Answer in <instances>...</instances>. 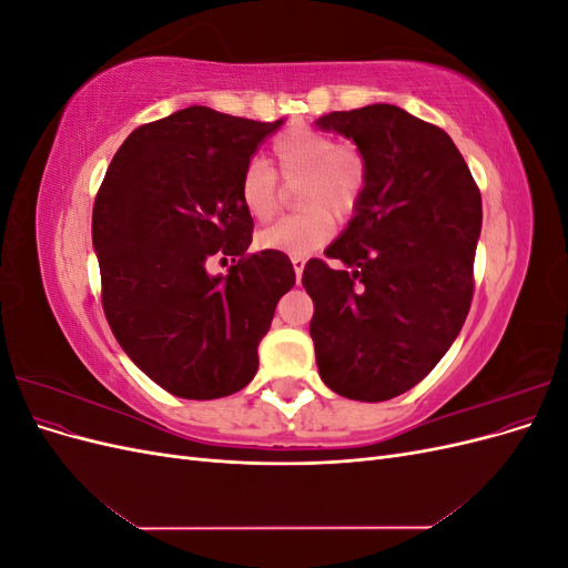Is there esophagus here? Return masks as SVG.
<instances>
[{
    "label": "esophagus",
    "mask_w": 568,
    "mask_h": 568,
    "mask_svg": "<svg viewBox=\"0 0 568 568\" xmlns=\"http://www.w3.org/2000/svg\"><path fill=\"white\" fill-rule=\"evenodd\" d=\"M291 263H294L296 280L301 282V277H303V267H305V257H301V255H294V257H291Z\"/></svg>",
    "instance_id": "obj_1"
}]
</instances>
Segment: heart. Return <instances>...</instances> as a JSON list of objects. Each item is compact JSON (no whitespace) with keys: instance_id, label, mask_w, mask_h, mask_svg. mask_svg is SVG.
<instances>
[{"instance_id":"b5f03b06","label":"heart","mask_w":568,"mask_h":568,"mask_svg":"<svg viewBox=\"0 0 568 568\" xmlns=\"http://www.w3.org/2000/svg\"><path fill=\"white\" fill-rule=\"evenodd\" d=\"M272 156L284 182L296 186L303 211L286 215L257 234V246L284 255H311L329 242L334 217L355 213L365 186V161L353 146H341L332 134L313 128H294L272 142ZM277 173L263 159H251L239 180V199L246 213L267 222L282 205Z\"/></svg>"}]
</instances>
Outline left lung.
<instances>
[{
    "mask_svg": "<svg viewBox=\"0 0 568 568\" xmlns=\"http://www.w3.org/2000/svg\"><path fill=\"white\" fill-rule=\"evenodd\" d=\"M353 140L365 186L348 227L307 261L311 336L322 382L351 400L382 403L417 386L467 320L480 192L440 128L390 104L315 120Z\"/></svg>",
    "mask_w": 568,
    "mask_h": 568,
    "instance_id": "8db88e82",
    "label": "left lung"
}]
</instances>
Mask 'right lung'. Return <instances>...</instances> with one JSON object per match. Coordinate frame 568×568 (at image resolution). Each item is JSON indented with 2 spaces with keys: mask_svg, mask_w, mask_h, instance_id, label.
Returning a JSON list of instances; mask_svg holds the SVG:
<instances>
[{
  "mask_svg": "<svg viewBox=\"0 0 568 568\" xmlns=\"http://www.w3.org/2000/svg\"><path fill=\"white\" fill-rule=\"evenodd\" d=\"M282 125L189 106L136 128L101 182L92 244L106 320L132 363L178 398L248 386L257 343L296 284L284 253L245 255L253 217L239 199L257 144ZM213 254L240 263L209 275Z\"/></svg>",
  "mask_w": 568,
  "mask_h": 568,
  "instance_id": "add662e5",
  "label": "right lung"
}]
</instances>
